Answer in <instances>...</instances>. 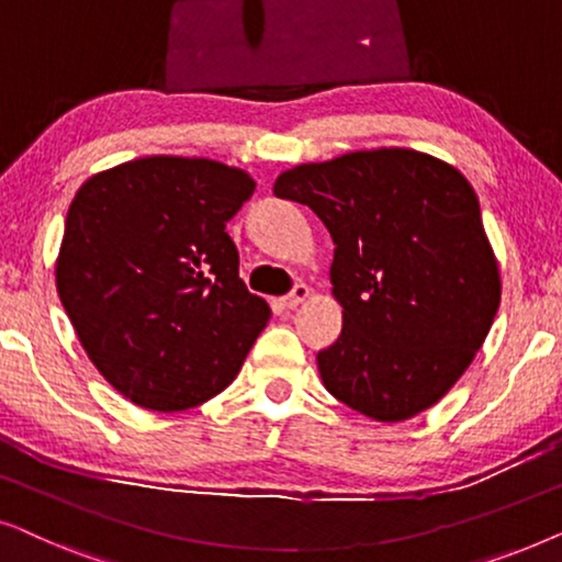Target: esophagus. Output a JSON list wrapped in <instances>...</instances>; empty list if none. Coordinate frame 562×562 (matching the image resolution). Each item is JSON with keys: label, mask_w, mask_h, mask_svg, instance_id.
<instances>
[{"label": "esophagus", "mask_w": 562, "mask_h": 562, "mask_svg": "<svg viewBox=\"0 0 562 562\" xmlns=\"http://www.w3.org/2000/svg\"><path fill=\"white\" fill-rule=\"evenodd\" d=\"M306 299H310V286H304V283H296L294 291H291L289 296L281 299V304L286 306V310H296V306L304 304Z\"/></svg>", "instance_id": "34e87169"}]
</instances>
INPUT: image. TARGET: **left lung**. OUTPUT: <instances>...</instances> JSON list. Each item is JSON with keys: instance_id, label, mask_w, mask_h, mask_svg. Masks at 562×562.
I'll use <instances>...</instances> for the list:
<instances>
[{"instance_id": "8db88e82", "label": "left lung", "mask_w": 562, "mask_h": 562, "mask_svg": "<svg viewBox=\"0 0 562 562\" xmlns=\"http://www.w3.org/2000/svg\"><path fill=\"white\" fill-rule=\"evenodd\" d=\"M335 243L342 333L317 352L325 389L375 422L435 406L473 363L502 302V271L463 173L412 148L352 150L283 171Z\"/></svg>"}]
</instances>
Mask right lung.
I'll return each instance as SVG.
<instances>
[{"instance_id": "add662e5", "label": "right lung", "mask_w": 562, "mask_h": 562, "mask_svg": "<svg viewBox=\"0 0 562 562\" xmlns=\"http://www.w3.org/2000/svg\"><path fill=\"white\" fill-rule=\"evenodd\" d=\"M256 191L210 158L145 156L81 183L56 289L91 363L130 402L183 412L225 391L271 319L225 233Z\"/></svg>"}]
</instances>
